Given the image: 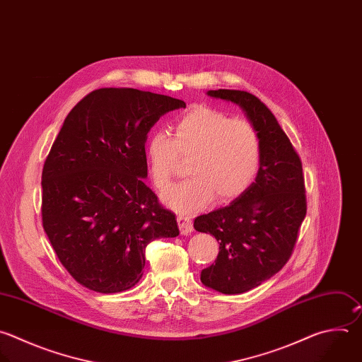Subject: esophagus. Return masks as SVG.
<instances>
[{
    "label": "esophagus",
    "instance_id": "1",
    "mask_svg": "<svg viewBox=\"0 0 362 362\" xmlns=\"http://www.w3.org/2000/svg\"><path fill=\"white\" fill-rule=\"evenodd\" d=\"M177 226H179V230H180V234H190L193 231V224H192V220L189 217H185V216H177Z\"/></svg>",
    "mask_w": 362,
    "mask_h": 362
}]
</instances>
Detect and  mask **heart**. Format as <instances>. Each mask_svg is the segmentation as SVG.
<instances>
[{
    "label": "heart",
    "mask_w": 362,
    "mask_h": 362,
    "mask_svg": "<svg viewBox=\"0 0 362 362\" xmlns=\"http://www.w3.org/2000/svg\"><path fill=\"white\" fill-rule=\"evenodd\" d=\"M172 138L153 132L145 145V159L153 185L163 190L170 185L179 156L192 158L190 179L163 193V203L192 214L213 197L227 203L242 196L256 180L262 163V141L256 128L242 119L196 106L177 120Z\"/></svg>",
    "instance_id": "b5f03b06"
}]
</instances>
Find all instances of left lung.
I'll use <instances>...</instances> for the list:
<instances>
[{"instance_id":"1","label":"left lung","mask_w":362,"mask_h":362,"mask_svg":"<svg viewBox=\"0 0 362 362\" xmlns=\"http://www.w3.org/2000/svg\"><path fill=\"white\" fill-rule=\"evenodd\" d=\"M238 105L262 141V163L253 185L228 206L194 218V228L216 237V262L202 283L223 294H242L279 273L291 256L307 213L301 160L272 110L245 90H207Z\"/></svg>"}]
</instances>
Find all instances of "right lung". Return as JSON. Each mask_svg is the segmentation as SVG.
<instances>
[{
    "label": "right lung",
    "mask_w": 362,
    "mask_h": 362,
    "mask_svg": "<svg viewBox=\"0 0 362 362\" xmlns=\"http://www.w3.org/2000/svg\"><path fill=\"white\" fill-rule=\"evenodd\" d=\"M180 99L100 88L68 113L42 169V226L68 273L112 294L144 274L146 246L179 234L176 217L145 185V144Z\"/></svg>",
    "instance_id": "1"
}]
</instances>
